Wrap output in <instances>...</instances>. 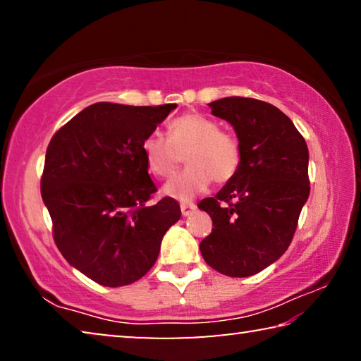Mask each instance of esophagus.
I'll list each match as a JSON object with an SVG mask.
<instances>
[{"mask_svg":"<svg viewBox=\"0 0 361 361\" xmlns=\"http://www.w3.org/2000/svg\"><path fill=\"white\" fill-rule=\"evenodd\" d=\"M180 209H181L183 216H189L195 210V204L194 202H181Z\"/></svg>","mask_w":361,"mask_h":361,"instance_id":"1","label":"esophagus"}]
</instances>
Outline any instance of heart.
I'll list each match as a JSON object with an SVG mask.
<instances>
[{"label":"heart","mask_w":361,"mask_h":361,"mask_svg":"<svg viewBox=\"0 0 361 361\" xmlns=\"http://www.w3.org/2000/svg\"><path fill=\"white\" fill-rule=\"evenodd\" d=\"M142 152L152 175L169 178L185 159L186 169L173 176L164 192L188 200L204 192L212 180L218 185L231 181L242 164V146L234 133L219 129L207 116L186 113L169 122L167 138L151 132L143 138Z\"/></svg>","instance_id":"1"}]
</instances>
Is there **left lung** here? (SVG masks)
<instances>
[{"mask_svg": "<svg viewBox=\"0 0 361 361\" xmlns=\"http://www.w3.org/2000/svg\"><path fill=\"white\" fill-rule=\"evenodd\" d=\"M209 106L234 127L242 164L215 197L199 202L213 221L199 248L215 271L250 277L290 247L310 192L309 149L288 116L271 103L226 97Z\"/></svg>", "mask_w": 361, "mask_h": 361, "instance_id": "1", "label": "left lung"}]
</instances>
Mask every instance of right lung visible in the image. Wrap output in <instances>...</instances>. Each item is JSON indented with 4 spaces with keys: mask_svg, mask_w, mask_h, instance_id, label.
<instances>
[{
    "mask_svg": "<svg viewBox=\"0 0 361 361\" xmlns=\"http://www.w3.org/2000/svg\"><path fill=\"white\" fill-rule=\"evenodd\" d=\"M175 108L94 103L47 146L41 195L54 242L73 267L103 286L142 279L181 216L172 197L149 204L157 188L142 152L143 138Z\"/></svg>",
    "mask_w": 361,
    "mask_h": 361,
    "instance_id": "1",
    "label": "right lung"
}]
</instances>
